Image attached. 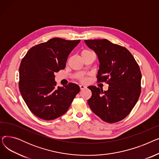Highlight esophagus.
<instances>
[{"label":"esophagus","instance_id":"esophagus-1","mask_svg":"<svg viewBox=\"0 0 159 159\" xmlns=\"http://www.w3.org/2000/svg\"><path fill=\"white\" fill-rule=\"evenodd\" d=\"M80 90H83L85 88H86V86H85L84 85H80Z\"/></svg>","mask_w":159,"mask_h":159}]
</instances>
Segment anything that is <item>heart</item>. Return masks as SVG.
<instances>
[{"instance_id":"1","label":"heart","mask_w":159,"mask_h":159,"mask_svg":"<svg viewBox=\"0 0 159 159\" xmlns=\"http://www.w3.org/2000/svg\"><path fill=\"white\" fill-rule=\"evenodd\" d=\"M92 53V52H91V51H89V50H88V49H83L82 51L81 52V55H82V56H83V55H87V54H89V53ZM85 79L84 78H82V79H81V80L82 81H85Z\"/></svg>"}]
</instances>
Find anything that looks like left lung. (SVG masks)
<instances>
[{
  "label": "left lung",
  "instance_id": "obj_1",
  "mask_svg": "<svg viewBox=\"0 0 159 159\" xmlns=\"http://www.w3.org/2000/svg\"><path fill=\"white\" fill-rule=\"evenodd\" d=\"M84 42L97 53L101 64L97 82L109 85L104 91L89 86L92 95L88 101V105L104 122L120 121L129 114L140 97L142 75L139 66L126 48L107 39Z\"/></svg>",
  "mask_w": 159,
  "mask_h": 159
}]
</instances>
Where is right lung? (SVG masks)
<instances>
[{"instance_id": "obj_1", "label": "right lung", "mask_w": 159, "mask_h": 159, "mask_svg": "<svg viewBox=\"0 0 159 159\" xmlns=\"http://www.w3.org/2000/svg\"><path fill=\"white\" fill-rule=\"evenodd\" d=\"M80 40L53 38L29 49L19 67L20 92L30 110L37 117L54 120L70 107L79 86L70 83L56 87L55 73L64 70L68 55Z\"/></svg>"}]
</instances>
